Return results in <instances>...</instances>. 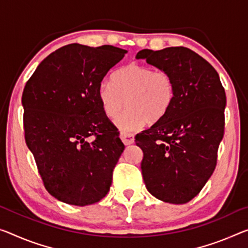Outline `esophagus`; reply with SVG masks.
<instances>
[{
	"instance_id": "34e87169",
	"label": "esophagus",
	"mask_w": 248,
	"mask_h": 248,
	"mask_svg": "<svg viewBox=\"0 0 248 248\" xmlns=\"http://www.w3.org/2000/svg\"><path fill=\"white\" fill-rule=\"evenodd\" d=\"M121 140H123L125 145H131V144L134 143V135L129 134V133H121Z\"/></svg>"
}]
</instances>
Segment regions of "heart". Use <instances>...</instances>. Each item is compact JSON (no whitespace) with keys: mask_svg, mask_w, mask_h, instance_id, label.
<instances>
[{"mask_svg":"<svg viewBox=\"0 0 248 248\" xmlns=\"http://www.w3.org/2000/svg\"><path fill=\"white\" fill-rule=\"evenodd\" d=\"M97 96L108 119H115L126 103L127 109L115 124L122 132L131 133L165 115L174 100L175 83L165 71L131 63L114 72L111 83H101Z\"/></svg>","mask_w":248,"mask_h":248,"instance_id":"1","label":"heart"}]
</instances>
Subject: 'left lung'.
<instances>
[{
	"mask_svg": "<svg viewBox=\"0 0 248 248\" xmlns=\"http://www.w3.org/2000/svg\"><path fill=\"white\" fill-rule=\"evenodd\" d=\"M136 59L170 73L175 83L169 111L135 136L144 154V183L156 199L185 204L215 170L225 126V90L215 68L187 47L146 48Z\"/></svg>",
	"mask_w": 248,
	"mask_h": 248,
	"instance_id": "obj_1",
	"label": "left lung"
}]
</instances>
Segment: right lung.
Instances as JSON below:
<instances>
[{"label":"right lung","instance_id":"obj_1","mask_svg":"<svg viewBox=\"0 0 248 248\" xmlns=\"http://www.w3.org/2000/svg\"><path fill=\"white\" fill-rule=\"evenodd\" d=\"M126 53L112 45L68 44L42 61L26 82V145L45 188L63 203L94 204L111 187L125 146L103 112L97 90Z\"/></svg>","mask_w":248,"mask_h":248}]
</instances>
